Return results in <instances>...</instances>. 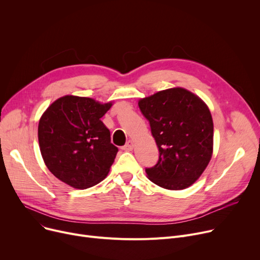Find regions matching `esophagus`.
I'll use <instances>...</instances> for the list:
<instances>
[{"mask_svg":"<svg viewBox=\"0 0 260 260\" xmlns=\"http://www.w3.org/2000/svg\"><path fill=\"white\" fill-rule=\"evenodd\" d=\"M123 149H124V151H132V149L134 148V142L132 141V140H129V141H127L126 143H125V145L122 147Z\"/></svg>","mask_w":260,"mask_h":260,"instance_id":"esophagus-1","label":"esophagus"}]
</instances>
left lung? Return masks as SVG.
<instances>
[{"mask_svg":"<svg viewBox=\"0 0 260 260\" xmlns=\"http://www.w3.org/2000/svg\"><path fill=\"white\" fill-rule=\"evenodd\" d=\"M138 104L159 149L156 166L145 169L148 179L168 189L192 185L213 153L214 125L209 107L181 87L161 90Z\"/></svg>","mask_w":260,"mask_h":260,"instance_id":"8db88e82","label":"left lung"}]
</instances>
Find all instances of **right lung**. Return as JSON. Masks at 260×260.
<instances>
[{"label": "right lung", "instance_id": "right-lung-1", "mask_svg": "<svg viewBox=\"0 0 260 260\" xmlns=\"http://www.w3.org/2000/svg\"><path fill=\"white\" fill-rule=\"evenodd\" d=\"M112 103L64 95L54 101L39 122L40 151L58 179L84 189L101 182L115 161L118 147L101 118Z\"/></svg>", "mask_w": 260, "mask_h": 260}]
</instances>
